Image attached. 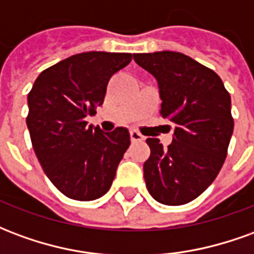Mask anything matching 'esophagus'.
<instances>
[{
    "mask_svg": "<svg viewBox=\"0 0 254 254\" xmlns=\"http://www.w3.org/2000/svg\"><path fill=\"white\" fill-rule=\"evenodd\" d=\"M130 140H132L133 143H137V141H143L144 136L143 134H140L136 130H130Z\"/></svg>",
    "mask_w": 254,
    "mask_h": 254,
    "instance_id": "esophagus-1",
    "label": "esophagus"
}]
</instances>
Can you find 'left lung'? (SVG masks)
Returning a JSON list of instances; mask_svg holds the SVG:
<instances>
[{
  "mask_svg": "<svg viewBox=\"0 0 254 254\" xmlns=\"http://www.w3.org/2000/svg\"><path fill=\"white\" fill-rule=\"evenodd\" d=\"M158 81L160 114L174 124L173 143L163 148L147 138L151 148L144 163L149 194L166 205H182L205 190L222 169L234 130L231 98L222 78L177 52L133 56Z\"/></svg>",
  "mask_w": 254,
  "mask_h": 254,
  "instance_id": "1",
  "label": "left lung"
}]
</instances>
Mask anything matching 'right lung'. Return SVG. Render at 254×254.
Listing matches in <instances>:
<instances>
[{
  "label": "right lung",
  "mask_w": 254,
  "mask_h": 254,
  "mask_svg": "<svg viewBox=\"0 0 254 254\" xmlns=\"http://www.w3.org/2000/svg\"><path fill=\"white\" fill-rule=\"evenodd\" d=\"M130 61V53H80L43 70L28 94L27 127L36 158L69 198L106 194L130 144L127 127L103 132L85 121L103 103L111 76Z\"/></svg>",
  "instance_id": "1"
}]
</instances>
